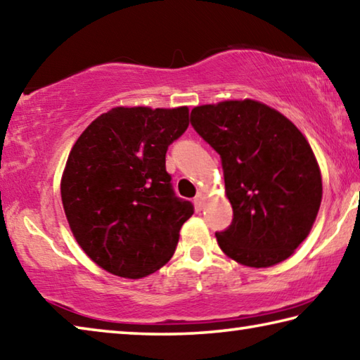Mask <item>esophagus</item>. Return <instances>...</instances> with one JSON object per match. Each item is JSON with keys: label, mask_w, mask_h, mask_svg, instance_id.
<instances>
[{"label": "esophagus", "mask_w": 360, "mask_h": 360, "mask_svg": "<svg viewBox=\"0 0 360 360\" xmlns=\"http://www.w3.org/2000/svg\"><path fill=\"white\" fill-rule=\"evenodd\" d=\"M205 198H206L205 192H198L197 197H195V205H197L198 210H202L205 206Z\"/></svg>", "instance_id": "1"}]
</instances>
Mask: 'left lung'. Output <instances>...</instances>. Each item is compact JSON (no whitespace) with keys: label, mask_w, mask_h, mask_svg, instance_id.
Instances as JSON below:
<instances>
[{"label":"left lung","mask_w":360,"mask_h":360,"mask_svg":"<svg viewBox=\"0 0 360 360\" xmlns=\"http://www.w3.org/2000/svg\"><path fill=\"white\" fill-rule=\"evenodd\" d=\"M193 129L222 158L233 221L216 233L231 260L252 268L289 259L313 229L322 178L311 146L276 109L255 100L195 106Z\"/></svg>","instance_id":"obj_1"}]
</instances>
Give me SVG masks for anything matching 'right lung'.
I'll return each instance as SVG.
<instances>
[{"label":"right lung","mask_w":360,"mask_h":360,"mask_svg":"<svg viewBox=\"0 0 360 360\" xmlns=\"http://www.w3.org/2000/svg\"><path fill=\"white\" fill-rule=\"evenodd\" d=\"M187 127V106H117L72 146L63 210L77 245L108 273L139 279L173 257L193 206L174 197L165 155Z\"/></svg>","instance_id":"1"}]
</instances>
